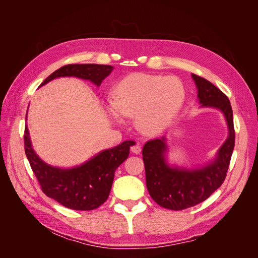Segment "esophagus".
<instances>
[{
    "label": "esophagus",
    "mask_w": 258,
    "mask_h": 258,
    "mask_svg": "<svg viewBox=\"0 0 258 258\" xmlns=\"http://www.w3.org/2000/svg\"><path fill=\"white\" fill-rule=\"evenodd\" d=\"M131 152L132 153H135V154H140L141 153V146H140L139 144H135V145H132L131 146Z\"/></svg>",
    "instance_id": "esophagus-1"
}]
</instances>
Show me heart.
I'll return each mask as SVG.
<instances>
[{"mask_svg":"<svg viewBox=\"0 0 258 258\" xmlns=\"http://www.w3.org/2000/svg\"><path fill=\"white\" fill-rule=\"evenodd\" d=\"M186 97L183 83L174 76L131 74L116 86L108 113L120 122L121 116L135 118L144 135L166 130L181 110Z\"/></svg>","mask_w":258,"mask_h":258,"instance_id":"1","label":"heart"}]
</instances>
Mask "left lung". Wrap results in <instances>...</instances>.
<instances>
[{
    "mask_svg": "<svg viewBox=\"0 0 258 258\" xmlns=\"http://www.w3.org/2000/svg\"><path fill=\"white\" fill-rule=\"evenodd\" d=\"M191 77L198 89L197 97L201 107L217 108L224 114L228 137L217 151L215 159L197 169L169 165L166 137L145 143L142 155L147 190L156 204L174 211L200 204L221 187L235 147L232 108L227 96L204 77L196 74H191Z\"/></svg>",
    "mask_w": 258,
    "mask_h": 258,
    "instance_id": "left-lung-1",
    "label": "left lung"
}]
</instances>
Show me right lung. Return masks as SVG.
I'll list each match as a JSON object with an SVG mask.
<instances>
[{"mask_svg": "<svg viewBox=\"0 0 258 258\" xmlns=\"http://www.w3.org/2000/svg\"><path fill=\"white\" fill-rule=\"evenodd\" d=\"M105 64H68L50 74L41 85L58 77L74 76L101 85L113 71ZM27 120V115H26ZM25 152L43 192L72 210H95L103 205L110 195L116 169L128 158L132 141H124L110 150L100 152L81 166L61 169L44 162L34 152L29 130L25 128Z\"/></svg>", "mask_w": 258, "mask_h": 258, "instance_id": "right-lung-1", "label": "right lung"}]
</instances>
